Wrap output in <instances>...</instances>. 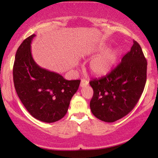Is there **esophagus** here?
Listing matches in <instances>:
<instances>
[{"instance_id":"1","label":"esophagus","mask_w":158,"mask_h":158,"mask_svg":"<svg viewBox=\"0 0 158 158\" xmlns=\"http://www.w3.org/2000/svg\"><path fill=\"white\" fill-rule=\"evenodd\" d=\"M88 85V81H86L85 79H82L81 82V87L84 88L85 86H87Z\"/></svg>"}]
</instances>
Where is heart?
Listing matches in <instances>:
<instances>
[{
    "mask_svg": "<svg viewBox=\"0 0 158 158\" xmlns=\"http://www.w3.org/2000/svg\"><path fill=\"white\" fill-rule=\"evenodd\" d=\"M107 48L106 45H98L91 49L92 52H101ZM120 52L118 49H111L103 51L93 58L88 64L90 73L96 76H102L109 73L117 62Z\"/></svg>",
    "mask_w": 158,
    "mask_h": 158,
    "instance_id": "obj_1",
    "label": "heart"
}]
</instances>
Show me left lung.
I'll list each match as a JSON object with an SVG mask.
<instances>
[{
    "instance_id": "left-lung-1",
    "label": "left lung",
    "mask_w": 158,
    "mask_h": 158,
    "mask_svg": "<svg viewBox=\"0 0 158 158\" xmlns=\"http://www.w3.org/2000/svg\"><path fill=\"white\" fill-rule=\"evenodd\" d=\"M147 60L141 47L134 40L130 51L106 75L90 81L94 96L93 114L103 122H114L127 115L137 104L147 80Z\"/></svg>"
}]
</instances>
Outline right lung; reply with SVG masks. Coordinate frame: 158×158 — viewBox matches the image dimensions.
Masks as SVG:
<instances>
[{"mask_svg":"<svg viewBox=\"0 0 158 158\" xmlns=\"http://www.w3.org/2000/svg\"><path fill=\"white\" fill-rule=\"evenodd\" d=\"M34 36L32 34L23 40L16 51L13 69L15 89L33 117L41 122H55L66 114L81 81H68L59 73L39 66L31 55Z\"/></svg>","mask_w":158,"mask_h":158,"instance_id":"obj_1","label":"right lung"}]
</instances>
